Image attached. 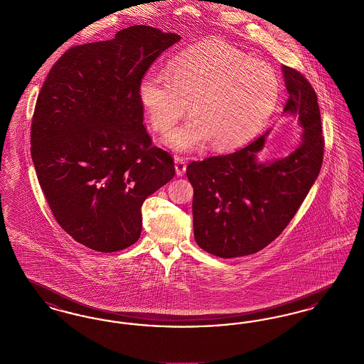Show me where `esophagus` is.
I'll use <instances>...</instances> for the list:
<instances>
[{
	"label": "esophagus",
	"mask_w": 364,
	"mask_h": 364,
	"mask_svg": "<svg viewBox=\"0 0 364 364\" xmlns=\"http://www.w3.org/2000/svg\"><path fill=\"white\" fill-rule=\"evenodd\" d=\"M174 168H176V174L183 176L186 173L187 169V161L183 156H174Z\"/></svg>",
	"instance_id": "1"
}]
</instances>
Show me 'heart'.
Instances as JSON below:
<instances>
[{"label":"heart","instance_id":"1","mask_svg":"<svg viewBox=\"0 0 364 364\" xmlns=\"http://www.w3.org/2000/svg\"><path fill=\"white\" fill-rule=\"evenodd\" d=\"M278 97L277 73L267 63L220 43L181 54L168 72L147 70L139 85V100L159 132L173 127L190 104V120L164 138L181 153L208 140L215 149L245 143L270 119Z\"/></svg>","mask_w":364,"mask_h":364}]
</instances>
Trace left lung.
I'll return each instance as SVG.
<instances>
[{
	"label": "left lung",
	"mask_w": 364,
	"mask_h": 364,
	"mask_svg": "<svg viewBox=\"0 0 364 364\" xmlns=\"http://www.w3.org/2000/svg\"><path fill=\"white\" fill-rule=\"evenodd\" d=\"M282 73L289 94L284 112L303 127L301 141L289 156L258 161L267 131L235 153L187 166L195 242L211 255L245 257L277 239L321 171L325 140L316 94L300 72L282 67Z\"/></svg>",
	"instance_id": "left-lung-1"
}]
</instances>
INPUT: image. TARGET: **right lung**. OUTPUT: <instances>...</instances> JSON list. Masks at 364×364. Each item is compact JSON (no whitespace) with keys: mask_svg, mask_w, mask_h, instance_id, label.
I'll list each match as a JSON object with an SVG mask.
<instances>
[{"mask_svg":"<svg viewBox=\"0 0 364 364\" xmlns=\"http://www.w3.org/2000/svg\"><path fill=\"white\" fill-rule=\"evenodd\" d=\"M180 35L132 26L73 46L52 67L35 105L31 156L53 215L75 240L116 252L139 240L141 205L174 176L151 144L139 85Z\"/></svg>","mask_w":364,"mask_h":364,"instance_id":"obj_1","label":"right lung"}]
</instances>
